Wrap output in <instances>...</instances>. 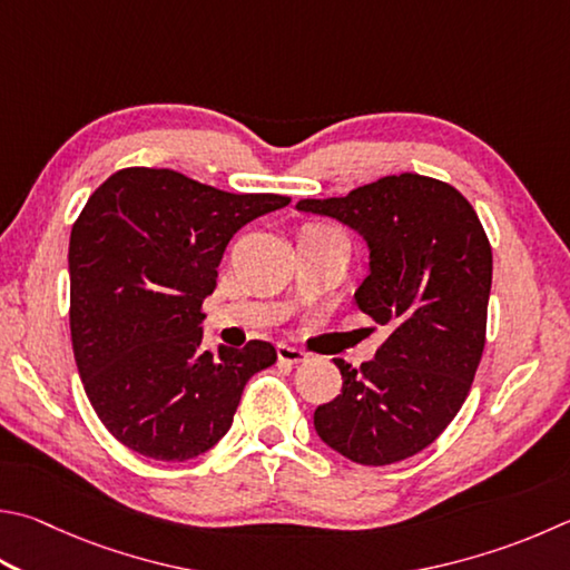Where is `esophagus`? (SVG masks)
Wrapping results in <instances>:
<instances>
[{"label":"esophagus","instance_id":"esophagus-1","mask_svg":"<svg viewBox=\"0 0 570 570\" xmlns=\"http://www.w3.org/2000/svg\"><path fill=\"white\" fill-rule=\"evenodd\" d=\"M276 356H278V361H282V364H304V361L308 358V354L306 351H302V348H294V346H288V344H278L276 346Z\"/></svg>","mask_w":570,"mask_h":570}]
</instances>
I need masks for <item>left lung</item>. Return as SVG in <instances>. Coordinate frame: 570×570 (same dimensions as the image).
I'll use <instances>...</instances> for the list:
<instances>
[{"label": "left lung", "mask_w": 570, "mask_h": 570, "mask_svg": "<svg viewBox=\"0 0 570 570\" xmlns=\"http://www.w3.org/2000/svg\"><path fill=\"white\" fill-rule=\"evenodd\" d=\"M364 236L356 304L391 334L314 411L321 441L361 465H389L436 441L463 406L485 344L493 256L473 206L451 184L399 174L346 196L302 199Z\"/></svg>", "instance_id": "1"}]
</instances>
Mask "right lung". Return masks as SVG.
Listing matches in <instances>:
<instances>
[{
  "mask_svg": "<svg viewBox=\"0 0 570 570\" xmlns=\"http://www.w3.org/2000/svg\"><path fill=\"white\" fill-rule=\"evenodd\" d=\"M288 202L147 167L89 196L69 239L71 346L91 406L124 446L189 461L232 429L246 381L276 348L204 351L202 304L232 236Z\"/></svg>",
  "mask_w": 570,
  "mask_h": 570,
  "instance_id": "right-lung-1",
  "label": "right lung"
}]
</instances>
